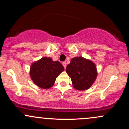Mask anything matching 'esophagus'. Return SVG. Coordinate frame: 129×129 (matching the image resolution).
Masks as SVG:
<instances>
[{
    "mask_svg": "<svg viewBox=\"0 0 129 129\" xmlns=\"http://www.w3.org/2000/svg\"><path fill=\"white\" fill-rule=\"evenodd\" d=\"M62 65H63V67H64V69H66V67H67V63L66 62H62Z\"/></svg>",
    "mask_w": 129,
    "mask_h": 129,
    "instance_id": "obj_1",
    "label": "esophagus"
}]
</instances>
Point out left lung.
Segmentation results:
<instances>
[{
	"instance_id": "1",
	"label": "left lung",
	"mask_w": 129,
	"mask_h": 129,
	"mask_svg": "<svg viewBox=\"0 0 129 129\" xmlns=\"http://www.w3.org/2000/svg\"><path fill=\"white\" fill-rule=\"evenodd\" d=\"M66 72L72 79L75 89L85 90L94 83L97 77L96 65L91 60L83 57H75L67 66Z\"/></svg>"
}]
</instances>
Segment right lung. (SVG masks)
<instances>
[{"mask_svg": "<svg viewBox=\"0 0 129 129\" xmlns=\"http://www.w3.org/2000/svg\"><path fill=\"white\" fill-rule=\"evenodd\" d=\"M64 68L59 61H53L51 57H44L31 64L29 75L34 83L44 89L54 85L57 76Z\"/></svg>", "mask_w": 129, "mask_h": 129, "instance_id": "1", "label": "right lung"}]
</instances>
